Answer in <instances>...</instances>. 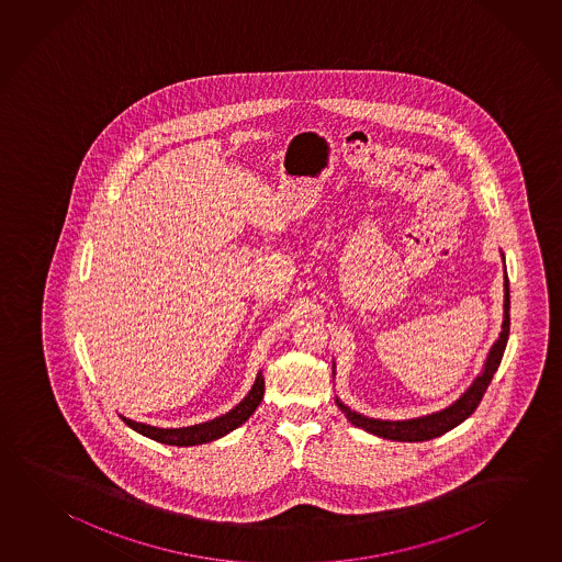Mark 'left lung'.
<instances>
[{"label":"left lung","mask_w":562,"mask_h":562,"mask_svg":"<svg viewBox=\"0 0 562 562\" xmlns=\"http://www.w3.org/2000/svg\"><path fill=\"white\" fill-rule=\"evenodd\" d=\"M509 278L505 274V317H503V329L499 339L495 341L492 351L487 355V361L483 367L482 374L473 381L472 386L462 394V398H458L452 406L443 408L440 413L428 414V416H420L414 420H374V418H367L361 414L349 411L347 406L339 403L341 413L347 416V420L363 428L367 432L376 434L381 438H389V440H398V442H424V440H432L442 434L448 432L456 428L458 424H462L468 416H472L473 411L477 408V404L482 403L483 394L487 391V386L492 383L493 374L497 371V367L502 363L503 351L505 345L509 339Z\"/></svg>","instance_id":"left-lung-1"}]
</instances>
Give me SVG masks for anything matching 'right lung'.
Wrapping results in <instances>:
<instances>
[{"instance_id":"obj_1","label":"right lung","mask_w":562,"mask_h":562,"mask_svg":"<svg viewBox=\"0 0 562 562\" xmlns=\"http://www.w3.org/2000/svg\"><path fill=\"white\" fill-rule=\"evenodd\" d=\"M262 394H265V376L262 373H258L257 383L252 386V391L245 396V401H240L231 413L223 414L209 423L195 424L188 428H156L149 424L134 423L124 416H120V418L128 424L132 430H136L142 436H148L156 442L169 443V446H198V443L217 440L221 436L238 428L240 424L247 423L250 414L257 411L258 404L262 401Z\"/></svg>"}]
</instances>
